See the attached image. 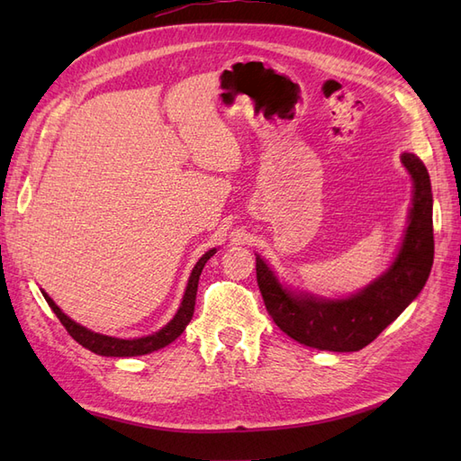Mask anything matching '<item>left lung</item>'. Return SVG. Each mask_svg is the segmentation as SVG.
<instances>
[{
    "label": "left lung",
    "instance_id": "obj_1",
    "mask_svg": "<svg viewBox=\"0 0 461 461\" xmlns=\"http://www.w3.org/2000/svg\"><path fill=\"white\" fill-rule=\"evenodd\" d=\"M402 163L413 178L410 225L393 267L359 294L346 300L294 296L256 258L265 308L290 339L319 350L357 352L379 337L425 286L435 256L430 180L427 167L413 153H402Z\"/></svg>",
    "mask_w": 461,
    "mask_h": 461
}]
</instances>
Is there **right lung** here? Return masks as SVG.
I'll list each match as a JSON object with an SVG mask.
<instances>
[{
	"label": "right lung",
	"mask_w": 461,
	"mask_h": 461,
	"mask_svg": "<svg viewBox=\"0 0 461 461\" xmlns=\"http://www.w3.org/2000/svg\"><path fill=\"white\" fill-rule=\"evenodd\" d=\"M215 254V248L209 249L207 254H203L200 258V261L196 263V267L192 269L190 275V281L185 292V298L183 303H180V308L176 312V315L173 317L171 323H167L159 332L156 334H149V337L144 339H134V340H121V339H111V337H104V334H97L92 332L85 327H80L75 321L68 319L55 302L46 294V292H41L44 294L46 302L50 308L53 310V313L58 315V319L61 321V325L67 329V332L71 334V337L80 344L88 348L90 352L94 354H100V356H111V357H131V356H144L149 352H156L165 348L167 344H171L173 340H176L183 330L186 329V325L190 323V319L194 315V305H196V292H198V281H200V275L203 265L207 263V259Z\"/></svg>",
	"instance_id": "add662e5"
}]
</instances>
